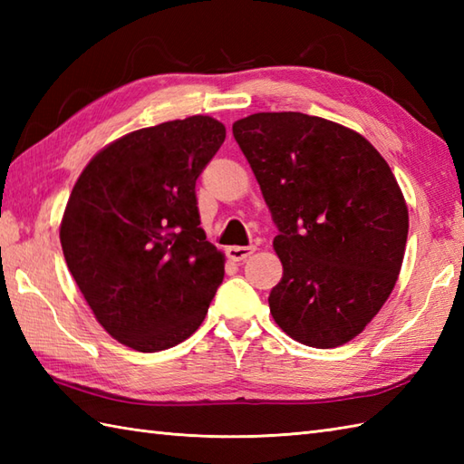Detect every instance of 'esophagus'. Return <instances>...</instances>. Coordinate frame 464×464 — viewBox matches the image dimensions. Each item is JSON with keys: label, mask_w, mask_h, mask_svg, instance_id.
Returning a JSON list of instances; mask_svg holds the SVG:
<instances>
[{"label": "esophagus", "mask_w": 464, "mask_h": 464, "mask_svg": "<svg viewBox=\"0 0 464 464\" xmlns=\"http://www.w3.org/2000/svg\"><path fill=\"white\" fill-rule=\"evenodd\" d=\"M253 251H255V245H247V247L235 245V247L227 249V257H229L231 261H243V259H247Z\"/></svg>", "instance_id": "esophagus-1"}]
</instances>
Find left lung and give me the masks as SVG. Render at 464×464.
<instances>
[{"instance_id":"obj_1","label":"left lung","mask_w":464,"mask_h":464,"mask_svg":"<svg viewBox=\"0 0 464 464\" xmlns=\"http://www.w3.org/2000/svg\"><path fill=\"white\" fill-rule=\"evenodd\" d=\"M279 235L275 323L333 349L367 327L395 287L409 209L389 163L357 131L297 111L233 123Z\"/></svg>"}]
</instances>
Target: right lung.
I'll list each match as a JSON object with an SVG mask.
<instances>
[{"instance_id":"obj_1","label":"right lung","mask_w":464,"mask_h":464,"mask_svg":"<svg viewBox=\"0 0 464 464\" xmlns=\"http://www.w3.org/2000/svg\"><path fill=\"white\" fill-rule=\"evenodd\" d=\"M225 141V125L193 115L145 127L87 163L59 239L77 287L125 347L155 353L199 329L225 275L201 229L197 177Z\"/></svg>"}]
</instances>
